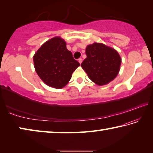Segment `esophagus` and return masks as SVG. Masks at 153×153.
<instances>
[{
    "mask_svg": "<svg viewBox=\"0 0 153 153\" xmlns=\"http://www.w3.org/2000/svg\"><path fill=\"white\" fill-rule=\"evenodd\" d=\"M78 62H79V63L80 64H81L82 62V59H81V58L78 59Z\"/></svg>",
    "mask_w": 153,
    "mask_h": 153,
    "instance_id": "esophagus-1",
    "label": "esophagus"
}]
</instances>
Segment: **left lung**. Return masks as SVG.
<instances>
[{
  "mask_svg": "<svg viewBox=\"0 0 153 153\" xmlns=\"http://www.w3.org/2000/svg\"><path fill=\"white\" fill-rule=\"evenodd\" d=\"M86 59L81 64L89 78L99 86L107 84L117 76L121 60L115 49L94 43L86 49Z\"/></svg>",
  "mask_w": 153,
  "mask_h": 153,
  "instance_id": "obj_1",
  "label": "left lung"
}]
</instances>
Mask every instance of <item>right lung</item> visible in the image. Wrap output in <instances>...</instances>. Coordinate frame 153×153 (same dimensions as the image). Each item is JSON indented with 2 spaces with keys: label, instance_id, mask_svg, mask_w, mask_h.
Wrapping results in <instances>:
<instances>
[{
  "label": "right lung",
  "instance_id": "add662e5",
  "mask_svg": "<svg viewBox=\"0 0 153 153\" xmlns=\"http://www.w3.org/2000/svg\"><path fill=\"white\" fill-rule=\"evenodd\" d=\"M36 73L48 86L62 88L68 83L73 72L79 66L66 43L59 37L48 40L33 56Z\"/></svg>",
  "mask_w": 153,
  "mask_h": 153
}]
</instances>
